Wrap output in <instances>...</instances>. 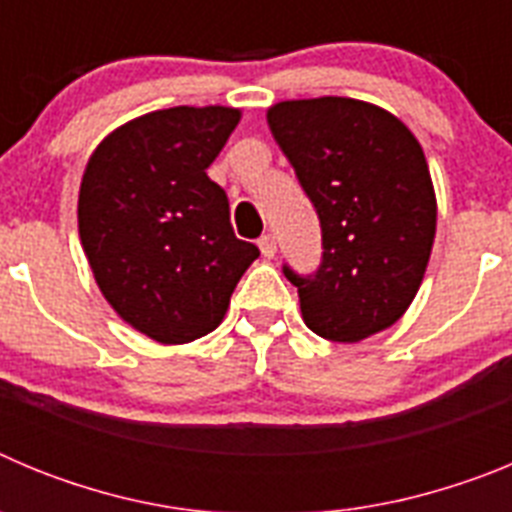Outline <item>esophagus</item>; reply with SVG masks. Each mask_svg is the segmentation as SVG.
Instances as JSON below:
<instances>
[{
    "label": "esophagus",
    "mask_w": 512,
    "mask_h": 512,
    "mask_svg": "<svg viewBox=\"0 0 512 512\" xmlns=\"http://www.w3.org/2000/svg\"><path fill=\"white\" fill-rule=\"evenodd\" d=\"M259 248H261V253H264L266 259H274V253H277V238H274V235H271V233L261 235V238H259Z\"/></svg>",
    "instance_id": "1"
}]
</instances>
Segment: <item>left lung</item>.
Returning a JSON list of instances; mask_svg holds the SVG:
<instances>
[{"mask_svg": "<svg viewBox=\"0 0 512 512\" xmlns=\"http://www.w3.org/2000/svg\"><path fill=\"white\" fill-rule=\"evenodd\" d=\"M323 230V259L297 287L302 320L328 341L390 328L418 295L436 238V192L415 135L377 104L289 99L266 112Z\"/></svg>", "mask_w": 512, "mask_h": 512, "instance_id": "8db88e82", "label": "left lung"}]
</instances>
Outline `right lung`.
<instances>
[{"mask_svg":"<svg viewBox=\"0 0 512 512\" xmlns=\"http://www.w3.org/2000/svg\"><path fill=\"white\" fill-rule=\"evenodd\" d=\"M238 120L241 110L220 104L148 112L112 130L84 169L79 238L99 292L158 343L215 330L259 259L207 176Z\"/></svg>","mask_w":512,"mask_h":512,"instance_id":"add662e5","label":"right lung"}]
</instances>
